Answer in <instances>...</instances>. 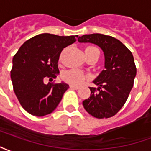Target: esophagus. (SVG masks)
I'll list each match as a JSON object with an SVG mask.
<instances>
[{
  "mask_svg": "<svg viewBox=\"0 0 151 151\" xmlns=\"http://www.w3.org/2000/svg\"><path fill=\"white\" fill-rule=\"evenodd\" d=\"M69 87H70L71 89H74V90H78V89H79V86H78L70 85L69 86Z\"/></svg>",
  "mask_w": 151,
  "mask_h": 151,
  "instance_id": "34e87169",
  "label": "esophagus"
}]
</instances>
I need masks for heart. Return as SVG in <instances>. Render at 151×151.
Wrapping results in <instances>:
<instances>
[{"mask_svg": "<svg viewBox=\"0 0 151 151\" xmlns=\"http://www.w3.org/2000/svg\"><path fill=\"white\" fill-rule=\"evenodd\" d=\"M95 47H86L85 52H88L92 49H95ZM86 74L78 69H69L63 73L62 78L65 82H69L72 85H80L85 81Z\"/></svg>", "mask_w": 151, "mask_h": 151, "instance_id": "obj_1", "label": "heart"}]
</instances>
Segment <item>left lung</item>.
<instances>
[{"mask_svg": "<svg viewBox=\"0 0 151 151\" xmlns=\"http://www.w3.org/2000/svg\"><path fill=\"white\" fill-rule=\"evenodd\" d=\"M78 41L94 43L104 55L105 69L93 81L98 87H90L91 96L82 105L95 118L113 116L125 104L133 86L137 69L133 54L120 40L109 35H84Z\"/></svg>", "mask_w": 151, "mask_h": 151, "instance_id": "left-lung-1", "label": "left lung"}]
</instances>
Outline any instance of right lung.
<instances>
[{
  "label": "right lung",
  "mask_w": 151,
  "mask_h": 151,
  "mask_svg": "<svg viewBox=\"0 0 151 151\" xmlns=\"http://www.w3.org/2000/svg\"><path fill=\"white\" fill-rule=\"evenodd\" d=\"M78 35L59 36L43 33L26 41L13 58L10 77L18 101L28 113L43 116L52 113L69 85L61 82L44 84V78L59 73L58 60L65 47Z\"/></svg>",
  "instance_id": "1"
}]
</instances>
